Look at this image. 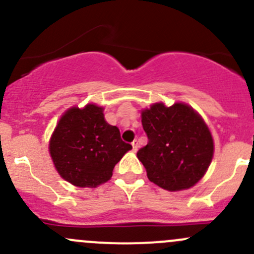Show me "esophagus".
Instances as JSON below:
<instances>
[{"label":"esophagus","mask_w":254,"mask_h":254,"mask_svg":"<svg viewBox=\"0 0 254 254\" xmlns=\"http://www.w3.org/2000/svg\"><path fill=\"white\" fill-rule=\"evenodd\" d=\"M131 145H132V150H134L135 152H136L137 148H139V142H137V140H134V141L131 142Z\"/></svg>","instance_id":"1"}]
</instances>
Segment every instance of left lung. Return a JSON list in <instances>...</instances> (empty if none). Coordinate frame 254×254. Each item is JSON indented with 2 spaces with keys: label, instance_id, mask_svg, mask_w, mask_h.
Listing matches in <instances>:
<instances>
[{
  "label": "left lung",
  "instance_id": "1",
  "mask_svg": "<svg viewBox=\"0 0 254 254\" xmlns=\"http://www.w3.org/2000/svg\"><path fill=\"white\" fill-rule=\"evenodd\" d=\"M148 142L137 151L152 183L170 191L189 189L203 178L214 156V140L191 107L155 103L141 113Z\"/></svg>",
  "mask_w": 254,
  "mask_h": 254
}]
</instances>
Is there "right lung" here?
<instances>
[{
  "label": "right lung",
  "mask_w": 254,
  "mask_h": 254,
  "mask_svg": "<svg viewBox=\"0 0 254 254\" xmlns=\"http://www.w3.org/2000/svg\"><path fill=\"white\" fill-rule=\"evenodd\" d=\"M96 104L72 107L60 118L49 142L59 175L76 187L94 188L111 179L114 166L131 150Z\"/></svg>",
  "instance_id": "add662e5"
}]
</instances>
